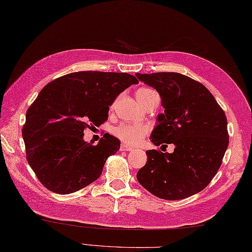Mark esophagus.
I'll return each mask as SVG.
<instances>
[{
	"label": "esophagus",
	"instance_id": "1",
	"mask_svg": "<svg viewBox=\"0 0 252 252\" xmlns=\"http://www.w3.org/2000/svg\"><path fill=\"white\" fill-rule=\"evenodd\" d=\"M132 149L133 148L129 145H126V144H121V146H120L121 152H130V151H132Z\"/></svg>",
	"mask_w": 252,
	"mask_h": 252
}]
</instances>
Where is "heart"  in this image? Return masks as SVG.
<instances>
[{"label": "heart", "instance_id": "1", "mask_svg": "<svg viewBox=\"0 0 252 252\" xmlns=\"http://www.w3.org/2000/svg\"><path fill=\"white\" fill-rule=\"evenodd\" d=\"M154 94H156L154 90L148 88H140L136 90L135 97L138 103L142 106L152 97ZM111 107H114L112 105ZM149 129L146 126L141 125H130V123H121L114 129V134L116 137L127 145L134 146L140 144L145 135H147Z\"/></svg>", "mask_w": 252, "mask_h": 252}]
</instances>
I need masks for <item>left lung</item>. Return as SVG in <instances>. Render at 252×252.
Wrapping results in <instances>:
<instances>
[{
	"label": "left lung",
	"instance_id": "8db88e82",
	"mask_svg": "<svg viewBox=\"0 0 252 252\" xmlns=\"http://www.w3.org/2000/svg\"><path fill=\"white\" fill-rule=\"evenodd\" d=\"M136 77L157 90L164 108L152 132V142L156 146H175L172 154L147 151V162L136 174L138 183L161 199L179 200L197 194L222 164L228 146L225 114L205 85L184 74Z\"/></svg>",
	"mask_w": 252,
	"mask_h": 252
}]
</instances>
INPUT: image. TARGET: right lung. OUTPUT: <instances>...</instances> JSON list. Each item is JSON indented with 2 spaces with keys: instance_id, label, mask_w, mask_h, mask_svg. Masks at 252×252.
I'll use <instances>...</instances> for the list:
<instances>
[{
  "instance_id": "1",
  "label": "right lung",
  "mask_w": 252,
  "mask_h": 252,
  "mask_svg": "<svg viewBox=\"0 0 252 252\" xmlns=\"http://www.w3.org/2000/svg\"><path fill=\"white\" fill-rule=\"evenodd\" d=\"M137 83L126 72L80 71L41 90L27 110L23 137L27 161L42 185L65 195L99 178L120 141L106 133L92 145L83 141V131L103 125L117 96Z\"/></svg>"
}]
</instances>
